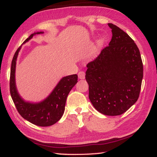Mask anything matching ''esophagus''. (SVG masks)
<instances>
[{
	"label": "esophagus",
	"instance_id": "34e87169",
	"mask_svg": "<svg viewBox=\"0 0 157 157\" xmlns=\"http://www.w3.org/2000/svg\"><path fill=\"white\" fill-rule=\"evenodd\" d=\"M78 78L81 79H84L85 78V73L84 71H79L78 73Z\"/></svg>",
	"mask_w": 157,
	"mask_h": 157
}]
</instances>
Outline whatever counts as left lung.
Returning a JSON list of instances; mask_svg holds the SVG:
<instances>
[{"instance_id":"8db88e82","label":"left lung","mask_w":157,"mask_h":157,"mask_svg":"<svg viewBox=\"0 0 157 157\" xmlns=\"http://www.w3.org/2000/svg\"><path fill=\"white\" fill-rule=\"evenodd\" d=\"M112 37L108 46L87 63L89 98L95 109L107 116L125 112L139 97L143 66L136 44L126 33L109 23Z\"/></svg>"}]
</instances>
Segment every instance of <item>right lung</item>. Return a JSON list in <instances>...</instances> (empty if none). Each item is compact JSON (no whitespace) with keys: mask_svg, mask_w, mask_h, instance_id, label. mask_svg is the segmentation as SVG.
I'll return each mask as SVG.
<instances>
[{"mask_svg":"<svg viewBox=\"0 0 157 157\" xmlns=\"http://www.w3.org/2000/svg\"><path fill=\"white\" fill-rule=\"evenodd\" d=\"M41 33H43L32 34L25 39L24 43L30 40L35 34ZM20 49L21 47L14 53L10 71V91L13 102L20 115L31 123L40 127L52 125L59 121L63 116L66 98L69 92L78 82V75L75 74L63 78L51 94L43 102L36 104L26 102L19 96L15 85L16 61Z\"/></svg>","mask_w":157,"mask_h":157,"instance_id":"add662e5","label":"right lung"}]
</instances>
